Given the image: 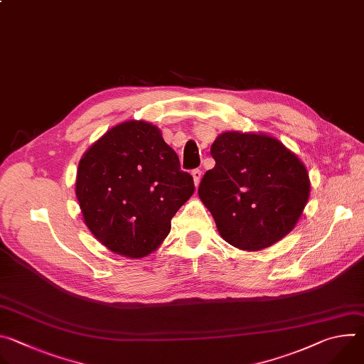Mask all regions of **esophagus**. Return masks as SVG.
<instances>
[{"instance_id":"1","label":"esophagus","mask_w":364,"mask_h":364,"mask_svg":"<svg viewBox=\"0 0 364 364\" xmlns=\"http://www.w3.org/2000/svg\"><path fill=\"white\" fill-rule=\"evenodd\" d=\"M191 176H193V180H194V184H196V187H198V184H200V180H201V170H198V168L193 170V171H191Z\"/></svg>"}]
</instances>
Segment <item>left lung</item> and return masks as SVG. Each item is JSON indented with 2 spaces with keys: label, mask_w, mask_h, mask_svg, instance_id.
<instances>
[{
  "label": "left lung",
  "mask_w": 364,
  "mask_h": 364,
  "mask_svg": "<svg viewBox=\"0 0 364 364\" xmlns=\"http://www.w3.org/2000/svg\"><path fill=\"white\" fill-rule=\"evenodd\" d=\"M210 154L216 166L203 176L198 197L228 243L261 250L295 228L309 197V178L282 142L229 131L216 138Z\"/></svg>",
  "instance_id": "1"
}]
</instances>
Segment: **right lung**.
Returning a JSON list of instances; mask_svg holds the SVG:
<instances>
[{"instance_id": "1", "label": "right lung", "mask_w": 364, "mask_h": 364, "mask_svg": "<svg viewBox=\"0 0 364 364\" xmlns=\"http://www.w3.org/2000/svg\"><path fill=\"white\" fill-rule=\"evenodd\" d=\"M194 193L161 131L144 121L111 128L77 167L76 197L83 220L109 250L144 257L157 249L171 219Z\"/></svg>"}]
</instances>
